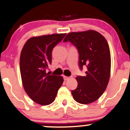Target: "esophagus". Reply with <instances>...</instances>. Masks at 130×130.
Returning a JSON list of instances; mask_svg holds the SVG:
<instances>
[{
    "label": "esophagus",
    "mask_w": 130,
    "mask_h": 130,
    "mask_svg": "<svg viewBox=\"0 0 130 130\" xmlns=\"http://www.w3.org/2000/svg\"><path fill=\"white\" fill-rule=\"evenodd\" d=\"M63 79H64V80H67L70 79V77L66 76H63Z\"/></svg>",
    "instance_id": "obj_1"
}]
</instances>
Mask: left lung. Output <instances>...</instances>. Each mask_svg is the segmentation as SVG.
Wrapping results in <instances>:
<instances>
[{"mask_svg": "<svg viewBox=\"0 0 130 130\" xmlns=\"http://www.w3.org/2000/svg\"><path fill=\"white\" fill-rule=\"evenodd\" d=\"M70 41L78 50L79 65L87 67L85 76H77V87L71 91L74 100L87 104L99 98L108 86L111 73V53L105 38L93 30L68 33L64 42Z\"/></svg>", "mask_w": 130, "mask_h": 130, "instance_id": "obj_1", "label": "left lung"}]
</instances>
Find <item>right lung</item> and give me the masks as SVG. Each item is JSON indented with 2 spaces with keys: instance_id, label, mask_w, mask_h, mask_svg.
I'll return each mask as SVG.
<instances>
[{
  "instance_id": "right-lung-1",
  "label": "right lung",
  "mask_w": 130,
  "mask_h": 130,
  "mask_svg": "<svg viewBox=\"0 0 130 130\" xmlns=\"http://www.w3.org/2000/svg\"><path fill=\"white\" fill-rule=\"evenodd\" d=\"M65 35L54 34L31 37L21 53L19 65L23 87L29 97L41 105L51 104L63 84V77L50 75L46 70L51 64L53 49Z\"/></svg>"
}]
</instances>
